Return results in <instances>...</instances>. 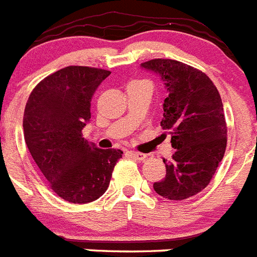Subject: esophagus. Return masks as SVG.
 I'll return each instance as SVG.
<instances>
[{"label":"esophagus","instance_id":"1","mask_svg":"<svg viewBox=\"0 0 257 257\" xmlns=\"http://www.w3.org/2000/svg\"><path fill=\"white\" fill-rule=\"evenodd\" d=\"M130 156L131 157H134V159H137V160H144L147 159V155H144V153H140V152H135V151H131L130 152Z\"/></svg>","mask_w":257,"mask_h":257}]
</instances>
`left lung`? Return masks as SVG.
Instances as JSON below:
<instances>
[{
  "label": "left lung",
  "mask_w": 257,
  "mask_h": 257,
  "mask_svg": "<svg viewBox=\"0 0 257 257\" xmlns=\"http://www.w3.org/2000/svg\"><path fill=\"white\" fill-rule=\"evenodd\" d=\"M142 69L161 78L168 91L161 126L172 134L165 178L153 183L169 200H183L207 187L226 150V122L216 85L200 70L174 60H151Z\"/></svg>",
  "instance_id": "left-lung-1"
}]
</instances>
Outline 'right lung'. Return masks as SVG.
I'll return each instance as SVG.
<instances>
[{"label":"right lung","mask_w":257,"mask_h":257,"mask_svg":"<svg viewBox=\"0 0 257 257\" xmlns=\"http://www.w3.org/2000/svg\"><path fill=\"white\" fill-rule=\"evenodd\" d=\"M110 71L67 66L43 79L24 109L23 131L32 159L60 197L74 204L97 200L109 187L123 152L100 150L83 138L92 96Z\"/></svg>","instance_id":"add662e5"}]
</instances>
